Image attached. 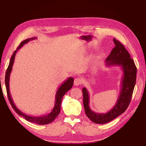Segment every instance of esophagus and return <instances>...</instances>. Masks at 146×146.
Masks as SVG:
<instances>
[{"mask_svg": "<svg viewBox=\"0 0 146 146\" xmlns=\"http://www.w3.org/2000/svg\"><path fill=\"white\" fill-rule=\"evenodd\" d=\"M82 82H83V80H82V79L81 78H79V77L76 78L74 80V85L75 86H78V85H81V84L82 83Z\"/></svg>", "mask_w": 146, "mask_h": 146, "instance_id": "esophagus-1", "label": "esophagus"}]
</instances>
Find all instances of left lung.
<instances>
[{"label": "left lung", "instance_id": "8db88e82", "mask_svg": "<svg viewBox=\"0 0 146 146\" xmlns=\"http://www.w3.org/2000/svg\"><path fill=\"white\" fill-rule=\"evenodd\" d=\"M115 44L110 54L106 59V66H119L123 71L121 84L120 94L116 104L107 113H97L90 107V96L86 88L82 89L83 105L87 117L91 121L99 124H104L113 120L125 112L130 103L136 83L137 69L133 60L123 44L113 38Z\"/></svg>", "mask_w": 146, "mask_h": 146}]
</instances>
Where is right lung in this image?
I'll return each instance as SVG.
<instances>
[{
  "mask_svg": "<svg viewBox=\"0 0 146 146\" xmlns=\"http://www.w3.org/2000/svg\"><path fill=\"white\" fill-rule=\"evenodd\" d=\"M36 39H37L36 37H33L31 38H28L27 39H25V40L22 41L20 44V45L16 48V50L14 52V53H13V54L10 61L9 65H8V67L6 71L5 82L7 92L8 95V99L9 100L10 103L13 110H14L15 111L19 114V115L23 116V117H24L26 120L30 122L35 123L39 125H45V124H48V123L54 121V119L58 116L61 110V100H62L64 95L72 88L73 86V83H74V78L72 77H69L67 80L64 81L62 84H61V85L58 88V89L57 90L56 95H55V101L54 107L53 108L52 110L50 113L45 114V115H42V116H29V115H27L26 114L23 113L21 111H20V110L16 107V106L15 105V103L13 102V100L11 98L10 92V86H9L10 85L9 84L10 76L12 70L13 65L15 61V55L17 50H18L19 48H21L22 46L24 45L25 44L29 42L30 41H32Z\"/></svg>",
  "mask_w": 146,
  "mask_h": 146,
  "instance_id": "1",
  "label": "right lung"
}]
</instances>
